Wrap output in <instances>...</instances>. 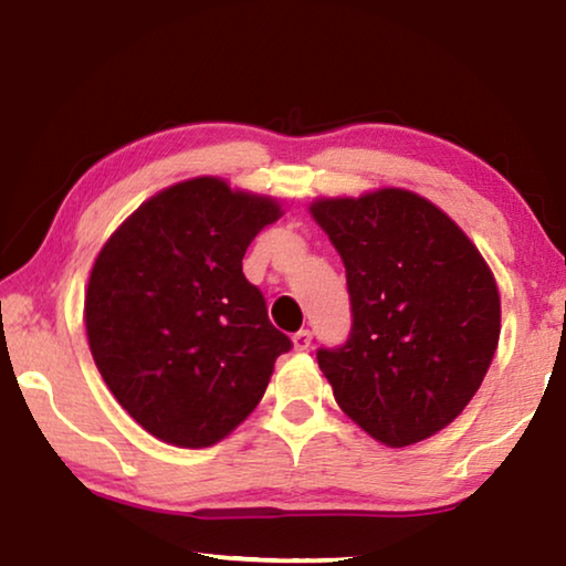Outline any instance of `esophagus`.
Listing matches in <instances>:
<instances>
[{"label":"esophagus","mask_w":566,"mask_h":566,"mask_svg":"<svg viewBox=\"0 0 566 566\" xmlns=\"http://www.w3.org/2000/svg\"><path fill=\"white\" fill-rule=\"evenodd\" d=\"M311 346V332H306V328H301V332L293 334V349L295 352H306Z\"/></svg>","instance_id":"34e87169"}]
</instances>
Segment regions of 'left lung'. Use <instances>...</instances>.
Returning <instances> with one entry per match:
<instances>
[{
	"label": "left lung",
	"instance_id": "8db88e82",
	"mask_svg": "<svg viewBox=\"0 0 566 566\" xmlns=\"http://www.w3.org/2000/svg\"><path fill=\"white\" fill-rule=\"evenodd\" d=\"M308 212L346 268L354 324L318 367L342 410L389 448L448 428L489 371L501 295L471 238L410 189L318 197Z\"/></svg>",
	"mask_w": 566,
	"mask_h": 566
}]
</instances>
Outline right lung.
Wrapping results in <instances>:
<instances>
[{
    "label": "right lung",
    "mask_w": 566,
    "mask_h": 566,
    "mask_svg": "<svg viewBox=\"0 0 566 566\" xmlns=\"http://www.w3.org/2000/svg\"><path fill=\"white\" fill-rule=\"evenodd\" d=\"M281 214L273 197L195 177L146 199L95 258L83 308L93 361L161 442L228 438L293 346L242 273L248 245Z\"/></svg>",
    "instance_id": "1"
}]
</instances>
